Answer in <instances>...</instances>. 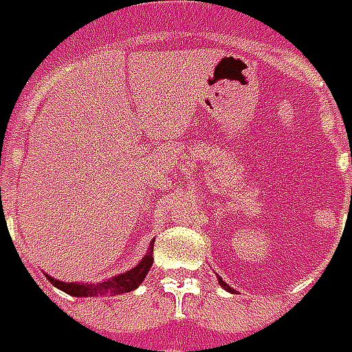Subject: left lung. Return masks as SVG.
Returning a JSON list of instances; mask_svg holds the SVG:
<instances>
[{
	"mask_svg": "<svg viewBox=\"0 0 352 352\" xmlns=\"http://www.w3.org/2000/svg\"><path fill=\"white\" fill-rule=\"evenodd\" d=\"M218 280H220V286H223V288H226V290L233 292V290H231V286H229V284H226V283H223V280H221V278H218Z\"/></svg>",
	"mask_w": 352,
	"mask_h": 352,
	"instance_id": "left-lung-1",
	"label": "left lung"
}]
</instances>
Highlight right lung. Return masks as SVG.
I'll return each mask as SVG.
<instances>
[{
  "instance_id": "add662e5",
  "label": "right lung",
  "mask_w": 352,
  "mask_h": 352,
  "mask_svg": "<svg viewBox=\"0 0 352 352\" xmlns=\"http://www.w3.org/2000/svg\"><path fill=\"white\" fill-rule=\"evenodd\" d=\"M153 263V248H149L148 256L136 265L131 271H126L123 275L116 276L111 280H106V283L98 284V286H89V284H74V283H62V280H56L52 276L47 275V278L51 280V284H54L58 290L66 292L69 296H76V298H83V296H102V294H111V296H117V294H126V292H132L134 288H138L142 284V280L148 275L149 267Z\"/></svg>"
}]
</instances>
